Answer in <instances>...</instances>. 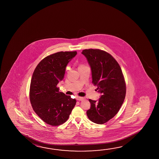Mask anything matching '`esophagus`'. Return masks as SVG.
Instances as JSON below:
<instances>
[{
  "label": "esophagus",
  "instance_id": "esophagus-1",
  "mask_svg": "<svg viewBox=\"0 0 159 159\" xmlns=\"http://www.w3.org/2000/svg\"><path fill=\"white\" fill-rule=\"evenodd\" d=\"M84 99H85V98H84V97H77L76 98V100H78V101H82V100H84Z\"/></svg>",
  "mask_w": 159,
  "mask_h": 159
}]
</instances>
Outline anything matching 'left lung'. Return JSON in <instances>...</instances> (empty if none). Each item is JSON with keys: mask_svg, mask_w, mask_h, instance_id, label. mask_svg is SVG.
Instances as JSON below:
<instances>
[{"mask_svg": "<svg viewBox=\"0 0 159 159\" xmlns=\"http://www.w3.org/2000/svg\"><path fill=\"white\" fill-rule=\"evenodd\" d=\"M81 53L91 67L92 83L102 94L98 101L89 100L91 107L86 114L92 122L103 124L114 117L124 102L125 79L120 65L108 52L89 49Z\"/></svg>", "mask_w": 159, "mask_h": 159, "instance_id": "1", "label": "left lung"}]
</instances>
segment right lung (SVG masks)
I'll use <instances>...</instances> for the list:
<instances>
[{
	"mask_svg": "<svg viewBox=\"0 0 159 159\" xmlns=\"http://www.w3.org/2000/svg\"><path fill=\"white\" fill-rule=\"evenodd\" d=\"M77 54L60 52L44 58L35 69L30 86V101L35 112L52 126L66 121L76 104V100L59 91L57 84L64 77L66 65Z\"/></svg>",
	"mask_w": 159,
	"mask_h": 159,
	"instance_id": "obj_1",
	"label": "right lung"
}]
</instances>
